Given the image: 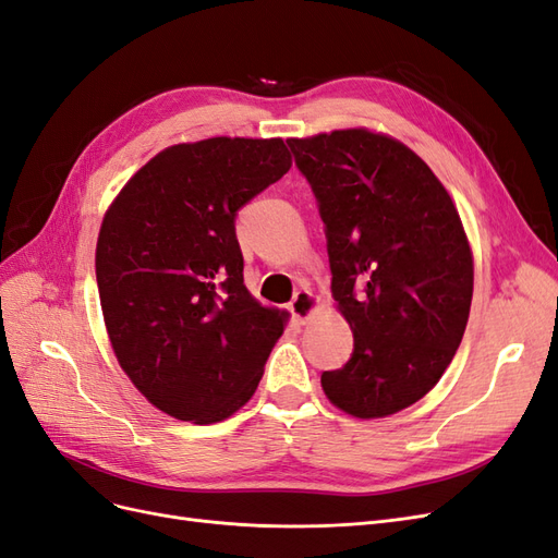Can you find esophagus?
<instances>
[{
  "label": "esophagus",
  "instance_id": "obj_1",
  "mask_svg": "<svg viewBox=\"0 0 558 558\" xmlns=\"http://www.w3.org/2000/svg\"><path fill=\"white\" fill-rule=\"evenodd\" d=\"M316 305H318V298L312 291H298L291 300L289 312L293 314L298 324H307V318L316 312Z\"/></svg>",
  "mask_w": 558,
  "mask_h": 558
}]
</instances>
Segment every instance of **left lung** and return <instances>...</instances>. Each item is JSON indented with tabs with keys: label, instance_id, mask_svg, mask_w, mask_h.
Here are the masks:
<instances>
[{
	"label": "left lung",
	"instance_id": "obj_1",
	"mask_svg": "<svg viewBox=\"0 0 558 558\" xmlns=\"http://www.w3.org/2000/svg\"><path fill=\"white\" fill-rule=\"evenodd\" d=\"M286 144L316 197L332 298L353 330L351 359L320 386L347 414H396L440 381L463 340L472 256L459 211L430 167L384 134Z\"/></svg>",
	"mask_w": 558,
	"mask_h": 558
}]
</instances>
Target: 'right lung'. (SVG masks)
Here are the masks:
<instances>
[{"instance_id": "right-lung-1", "label": "right lung", "mask_w": 558, "mask_h": 558, "mask_svg": "<svg viewBox=\"0 0 558 558\" xmlns=\"http://www.w3.org/2000/svg\"><path fill=\"white\" fill-rule=\"evenodd\" d=\"M289 170L281 140L177 144L109 207L95 253L107 332L165 414L214 424L256 391L286 314L246 291L234 218Z\"/></svg>"}]
</instances>
